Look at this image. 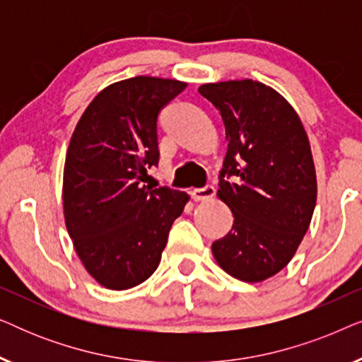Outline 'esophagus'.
<instances>
[{"label":"esophagus","instance_id":"obj_1","mask_svg":"<svg viewBox=\"0 0 362 362\" xmlns=\"http://www.w3.org/2000/svg\"><path fill=\"white\" fill-rule=\"evenodd\" d=\"M214 194H216V189L214 186L211 185H207L204 187H196V189L191 191V196L194 201H207L211 199V197H214Z\"/></svg>","mask_w":362,"mask_h":362}]
</instances>
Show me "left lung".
Instances as JSON below:
<instances>
[{
	"label": "left lung",
	"mask_w": 362,
	"mask_h": 362,
	"mask_svg": "<svg viewBox=\"0 0 362 362\" xmlns=\"http://www.w3.org/2000/svg\"><path fill=\"white\" fill-rule=\"evenodd\" d=\"M199 93L224 122L227 153L217 196L234 214L212 254L234 279L267 280L288 265L313 217L316 173L308 136L293 107L262 82L204 83Z\"/></svg>",
	"instance_id": "8db88e82"
}]
</instances>
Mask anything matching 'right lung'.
Instances as JSON below:
<instances>
[{
	"mask_svg": "<svg viewBox=\"0 0 362 362\" xmlns=\"http://www.w3.org/2000/svg\"><path fill=\"white\" fill-rule=\"evenodd\" d=\"M187 83L138 76L103 88L82 113L64 166V219L98 284L127 290L151 276L189 196L145 182L158 166L156 120Z\"/></svg>",
	"mask_w": 362,
	"mask_h": 362,
	"instance_id": "1",
	"label": "right lung"
}]
</instances>
